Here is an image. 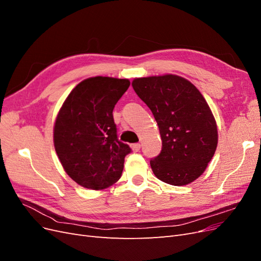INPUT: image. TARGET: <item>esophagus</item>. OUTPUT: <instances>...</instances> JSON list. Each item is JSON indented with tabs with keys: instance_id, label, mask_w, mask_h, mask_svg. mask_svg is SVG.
<instances>
[{
	"instance_id": "obj_1",
	"label": "esophagus",
	"mask_w": 261,
	"mask_h": 261,
	"mask_svg": "<svg viewBox=\"0 0 261 261\" xmlns=\"http://www.w3.org/2000/svg\"><path fill=\"white\" fill-rule=\"evenodd\" d=\"M132 149H133L134 152L139 151V150H140V144H133L132 145Z\"/></svg>"
}]
</instances>
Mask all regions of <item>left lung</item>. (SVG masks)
<instances>
[{
  "mask_svg": "<svg viewBox=\"0 0 261 261\" xmlns=\"http://www.w3.org/2000/svg\"><path fill=\"white\" fill-rule=\"evenodd\" d=\"M132 85L159 126L162 150L150 160L154 175L174 186L192 183L206 170L218 145L207 101L192 83L176 75L136 78Z\"/></svg>",
  "mask_w": 261,
  "mask_h": 261,
  "instance_id": "obj_1",
  "label": "left lung"
}]
</instances>
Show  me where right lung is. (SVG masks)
<instances>
[{"instance_id": "1", "label": "right lung", "mask_w": 261, "mask_h": 261, "mask_svg": "<svg viewBox=\"0 0 261 261\" xmlns=\"http://www.w3.org/2000/svg\"><path fill=\"white\" fill-rule=\"evenodd\" d=\"M129 85L128 80L91 77L63 103L54 125V147L77 184L99 191L120 179L132 149L117 138L113 109Z\"/></svg>"}]
</instances>
